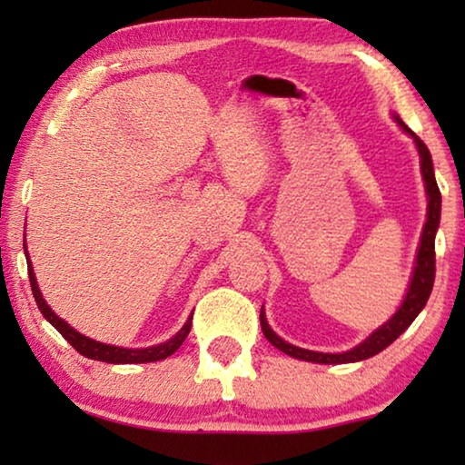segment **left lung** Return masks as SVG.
I'll return each mask as SVG.
<instances>
[{
    "mask_svg": "<svg viewBox=\"0 0 465 465\" xmlns=\"http://www.w3.org/2000/svg\"><path fill=\"white\" fill-rule=\"evenodd\" d=\"M393 120H396L400 129H402L409 137H412V142H415V148L419 152V163H421L425 194H428V220H425L421 241H419V247H417V258H415V266H412L409 290H406V296L402 298V304H400L396 313H393L383 326H379L374 332L368 334L366 339L358 342L353 349H349V351H341V353L311 351V349L296 347L292 345V342L283 341L282 336L272 332L269 322H266L264 307H262L260 309V326H262L266 341H269L271 345H275L279 351L292 355V358L302 360V361H313V364H351V361H361V360L372 358V355L383 351L385 347H390L391 342L396 341L412 322H415V317L421 313L425 302H428L431 288H434V275H436L434 241H436L438 226H440V205H442L440 190H438L434 164H431V154L428 145H425L421 139H419L415 133H412L409 126L400 120L398 114H393Z\"/></svg>",
    "mask_w": 465,
    "mask_h": 465,
    "instance_id": "8db88e82",
    "label": "left lung"
}]
</instances>
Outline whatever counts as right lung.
Listing matches in <instances>:
<instances>
[{
  "instance_id": "right-lung-1",
  "label": "right lung",
  "mask_w": 465,
  "mask_h": 465,
  "mask_svg": "<svg viewBox=\"0 0 465 465\" xmlns=\"http://www.w3.org/2000/svg\"><path fill=\"white\" fill-rule=\"evenodd\" d=\"M23 245H25V250H27V243H23ZM25 256H27V271H29L31 292H34L37 309H40L42 315L46 317V320L53 323L56 330H59V332L63 334V339H65L69 345L75 349V351L84 355V358L97 360V361H107V364H145V361H158V360L169 358V355H173L177 349L182 347V342L186 341V336L190 332V326H193V313H190V317L186 320V323L182 326L180 332H175L169 341L158 342V345H152V347L126 349V347L107 345V342H99L94 339H88V336L80 334L78 330L69 326L65 320H61V317L48 307V302L44 301L40 288H37V279H35V272H34V264H31V260H29V253L25 252Z\"/></svg>"
}]
</instances>
